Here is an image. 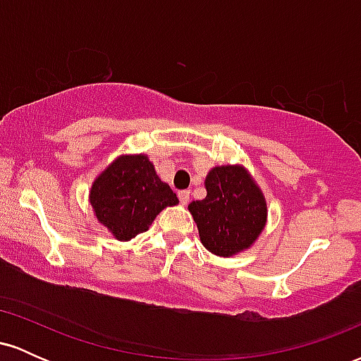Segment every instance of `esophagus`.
Instances as JSON below:
<instances>
[{
  "label": "esophagus",
  "mask_w": 361,
  "mask_h": 361,
  "mask_svg": "<svg viewBox=\"0 0 361 361\" xmlns=\"http://www.w3.org/2000/svg\"><path fill=\"white\" fill-rule=\"evenodd\" d=\"M178 198H180L181 204L186 205L190 202V192H188V190H181V192L178 193Z\"/></svg>",
  "instance_id": "esophagus-1"
}]
</instances>
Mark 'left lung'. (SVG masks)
Here are the masks:
<instances>
[{
    "instance_id": "left-lung-1",
    "label": "left lung",
    "mask_w": 361,
    "mask_h": 361,
    "mask_svg": "<svg viewBox=\"0 0 361 361\" xmlns=\"http://www.w3.org/2000/svg\"><path fill=\"white\" fill-rule=\"evenodd\" d=\"M207 197L188 205L200 241L217 256L238 255L258 239L267 226V200L243 166H215L205 178Z\"/></svg>"
}]
</instances>
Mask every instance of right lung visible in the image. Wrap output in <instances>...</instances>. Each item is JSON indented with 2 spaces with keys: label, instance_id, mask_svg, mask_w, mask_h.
Returning <instances> with one entry per match:
<instances>
[{
  "label": "right lung",
  "instance_id": "obj_1",
  "mask_svg": "<svg viewBox=\"0 0 361 361\" xmlns=\"http://www.w3.org/2000/svg\"><path fill=\"white\" fill-rule=\"evenodd\" d=\"M90 204L115 239L128 241L146 233L161 210L178 204V197L146 154H130L117 157L93 181Z\"/></svg>",
  "mask_w": 361,
  "mask_h": 361
}]
</instances>
